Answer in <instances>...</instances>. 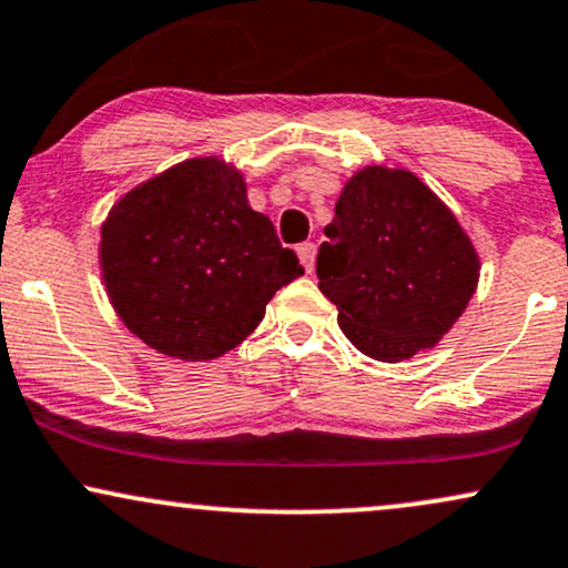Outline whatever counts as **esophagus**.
Instances as JSON below:
<instances>
[{
    "instance_id": "1",
    "label": "esophagus",
    "mask_w": 568,
    "mask_h": 568,
    "mask_svg": "<svg viewBox=\"0 0 568 568\" xmlns=\"http://www.w3.org/2000/svg\"><path fill=\"white\" fill-rule=\"evenodd\" d=\"M296 251H298V258H302L304 270L312 272L314 270V256H317V245H314V243H302Z\"/></svg>"
}]
</instances>
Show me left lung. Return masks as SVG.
Here are the masks:
<instances>
[{"mask_svg":"<svg viewBox=\"0 0 568 568\" xmlns=\"http://www.w3.org/2000/svg\"><path fill=\"white\" fill-rule=\"evenodd\" d=\"M320 245V291L367 357L399 362L428 349L479 283V256L457 219L418 176L362 169L346 182Z\"/></svg>","mask_w":568,"mask_h":568,"instance_id":"1","label":"left lung"}]
</instances>
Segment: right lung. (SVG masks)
<instances>
[{"mask_svg": "<svg viewBox=\"0 0 568 568\" xmlns=\"http://www.w3.org/2000/svg\"><path fill=\"white\" fill-rule=\"evenodd\" d=\"M100 264L129 331L190 362L235 349L304 275L248 206L241 172L216 159L184 161L121 197L102 224Z\"/></svg>", "mask_w": 568, "mask_h": 568, "instance_id": "right-lung-1", "label": "right lung"}]
</instances>
